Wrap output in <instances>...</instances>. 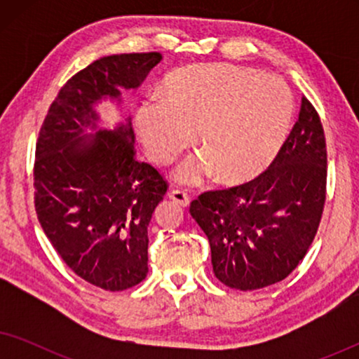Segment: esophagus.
Listing matches in <instances>:
<instances>
[{"label": "esophagus", "mask_w": 359, "mask_h": 359, "mask_svg": "<svg viewBox=\"0 0 359 359\" xmlns=\"http://www.w3.org/2000/svg\"><path fill=\"white\" fill-rule=\"evenodd\" d=\"M168 198L173 201V203L180 204L181 208H188L189 205V196L184 193V191H180V189H173L168 193Z\"/></svg>", "instance_id": "34e87169"}]
</instances>
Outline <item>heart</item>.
<instances>
[{"mask_svg": "<svg viewBox=\"0 0 359 359\" xmlns=\"http://www.w3.org/2000/svg\"><path fill=\"white\" fill-rule=\"evenodd\" d=\"M291 88L278 76L232 63H199L168 75L161 100L135 111L147 155L168 163L193 140L203 154L180 165L176 178L194 184L217 173L220 183L245 184L276 158L294 121Z\"/></svg>", "mask_w": 359, "mask_h": 359, "instance_id": "heart-1", "label": "heart"}]
</instances>
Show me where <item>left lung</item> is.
<instances>
[{
	"label": "left lung",
	"mask_w": 359,
	"mask_h": 359,
	"mask_svg": "<svg viewBox=\"0 0 359 359\" xmlns=\"http://www.w3.org/2000/svg\"><path fill=\"white\" fill-rule=\"evenodd\" d=\"M325 193V134L304 96L299 119L266 171L245 184L205 191L189 205L209 238L215 278L240 291L287 278L316 238Z\"/></svg>",
	"instance_id": "obj_1"
}]
</instances>
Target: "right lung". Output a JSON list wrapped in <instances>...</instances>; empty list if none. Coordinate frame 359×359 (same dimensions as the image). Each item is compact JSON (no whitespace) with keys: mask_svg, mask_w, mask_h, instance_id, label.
I'll return each instance as SVG.
<instances>
[{"mask_svg":"<svg viewBox=\"0 0 359 359\" xmlns=\"http://www.w3.org/2000/svg\"><path fill=\"white\" fill-rule=\"evenodd\" d=\"M160 62L158 52L93 62L62 86L39 132V222L67 266L106 291H124L145 279L149 224L168 183L137 160L130 121L97 129L95 106L102 97L121 101L119 88H139Z\"/></svg>","mask_w":359,"mask_h":359,"instance_id":"1","label":"right lung"}]
</instances>
